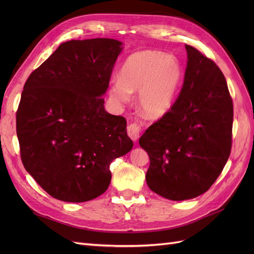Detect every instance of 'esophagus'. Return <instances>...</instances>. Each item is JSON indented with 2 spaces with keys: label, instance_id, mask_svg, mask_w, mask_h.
I'll return each mask as SVG.
<instances>
[{
  "label": "esophagus",
  "instance_id": "34e87169",
  "mask_svg": "<svg viewBox=\"0 0 254 254\" xmlns=\"http://www.w3.org/2000/svg\"><path fill=\"white\" fill-rule=\"evenodd\" d=\"M127 132L128 135L131 137L133 141H136L139 139V135L141 132V126L137 124V123H131V124L127 127Z\"/></svg>",
  "mask_w": 254,
  "mask_h": 254
}]
</instances>
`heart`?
<instances>
[{"mask_svg":"<svg viewBox=\"0 0 254 254\" xmlns=\"http://www.w3.org/2000/svg\"><path fill=\"white\" fill-rule=\"evenodd\" d=\"M182 78L179 61L158 51H141L130 55L123 64L120 78L111 81L109 95L115 103L129 101L139 91L137 104L144 115L158 119L174 104Z\"/></svg>","mask_w":254,"mask_h":254,"instance_id":"obj_1","label":"heart"}]
</instances>
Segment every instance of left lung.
<instances>
[{"label": "left lung", "mask_w": 254, "mask_h": 254, "mask_svg": "<svg viewBox=\"0 0 254 254\" xmlns=\"http://www.w3.org/2000/svg\"><path fill=\"white\" fill-rule=\"evenodd\" d=\"M188 65L179 96L140 137L150 164L146 182L170 200L201 195L224 170L232 147L233 102L224 74L186 45Z\"/></svg>", "instance_id": "left-lung-1"}]
</instances>
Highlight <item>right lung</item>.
I'll return each instance as SVG.
<instances>
[{"mask_svg":"<svg viewBox=\"0 0 254 254\" xmlns=\"http://www.w3.org/2000/svg\"><path fill=\"white\" fill-rule=\"evenodd\" d=\"M122 49L108 38L64 42L24 84L17 110L22 163L59 200L84 202L105 193L110 163L132 148L125 118L104 108Z\"/></svg>","mask_w":254,"mask_h":254,"instance_id":"add662e5","label":"right lung"}]
</instances>
